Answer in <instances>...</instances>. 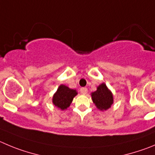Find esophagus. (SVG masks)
Returning <instances> with one entry per match:
<instances>
[{
	"mask_svg": "<svg viewBox=\"0 0 155 155\" xmlns=\"http://www.w3.org/2000/svg\"><path fill=\"white\" fill-rule=\"evenodd\" d=\"M80 92L82 94H83V95H86V94H87V92H88V89H87V88H86V87L81 88Z\"/></svg>",
	"mask_w": 155,
	"mask_h": 155,
	"instance_id": "obj_1",
	"label": "esophagus"
}]
</instances>
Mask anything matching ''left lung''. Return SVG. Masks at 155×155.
I'll return each instance as SVG.
<instances>
[{
    "label": "left lung",
    "instance_id": "1",
    "mask_svg": "<svg viewBox=\"0 0 155 155\" xmlns=\"http://www.w3.org/2000/svg\"><path fill=\"white\" fill-rule=\"evenodd\" d=\"M91 96L96 108L101 111H106L114 103L113 94L104 82L97 86L96 91L92 92Z\"/></svg>",
    "mask_w": 155,
    "mask_h": 155
}]
</instances>
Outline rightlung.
<instances>
[{
	"label": "right lung",
	"mask_w": 155,
	"mask_h": 155,
	"mask_svg": "<svg viewBox=\"0 0 155 155\" xmlns=\"http://www.w3.org/2000/svg\"><path fill=\"white\" fill-rule=\"evenodd\" d=\"M77 94L78 92L76 89H70L68 86L61 84L53 94L52 102L56 108L63 111L69 108L73 102V98Z\"/></svg>",
	"instance_id": "1"
}]
</instances>
